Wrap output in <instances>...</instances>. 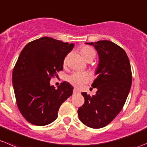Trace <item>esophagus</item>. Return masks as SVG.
Instances as JSON below:
<instances>
[{"mask_svg":"<svg viewBox=\"0 0 147 147\" xmlns=\"http://www.w3.org/2000/svg\"><path fill=\"white\" fill-rule=\"evenodd\" d=\"M78 93H80V91H78L77 88H74V94H78Z\"/></svg>","mask_w":147,"mask_h":147,"instance_id":"esophagus-1","label":"esophagus"}]
</instances>
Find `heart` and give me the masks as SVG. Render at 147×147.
<instances>
[{
  "label": "heart",
  "mask_w": 147,
  "mask_h": 147,
  "mask_svg": "<svg viewBox=\"0 0 147 147\" xmlns=\"http://www.w3.org/2000/svg\"><path fill=\"white\" fill-rule=\"evenodd\" d=\"M79 51L81 56L86 61L93 60L95 58V51H94L92 48L89 47V46H82V47L80 48ZM67 59L68 56H66L64 59V63H66ZM89 75L87 73H85V72H75L69 77V81L71 84H73L75 86L81 87L84 84H85L86 83L88 82L89 81Z\"/></svg>",
  "instance_id": "b5f03b06"
}]
</instances>
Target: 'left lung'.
Returning a JSON list of instances; mask_svg holds the SVG:
<instances>
[{"instance_id":"obj_1","label":"left lung","mask_w":147,"mask_h":147,"mask_svg":"<svg viewBox=\"0 0 147 147\" xmlns=\"http://www.w3.org/2000/svg\"><path fill=\"white\" fill-rule=\"evenodd\" d=\"M93 46L98 55L95 71L96 78L91 86L95 95L82 92L85 102L78 109L79 119L93 129L104 127L122 109L132 82L130 62L120 46L107 40L86 43Z\"/></svg>"}]
</instances>
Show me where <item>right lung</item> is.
Segmentation results:
<instances>
[{
    "label": "right lung",
    "mask_w": 147,
    "mask_h": 147,
    "mask_svg": "<svg viewBox=\"0 0 147 147\" xmlns=\"http://www.w3.org/2000/svg\"><path fill=\"white\" fill-rule=\"evenodd\" d=\"M74 46L46 36L28 43L20 53L13 71V86L18 109L29 123H52L61 105L73 94L69 82L63 81L56 89L50 80L63 70L65 57Z\"/></svg>",
    "instance_id": "right-lung-1"
}]
</instances>
